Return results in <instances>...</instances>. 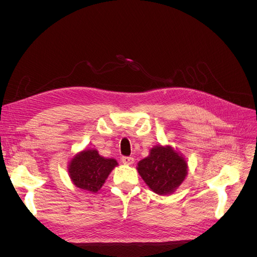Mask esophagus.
<instances>
[{
    "label": "esophagus",
    "instance_id": "34e87169",
    "mask_svg": "<svg viewBox=\"0 0 257 257\" xmlns=\"http://www.w3.org/2000/svg\"><path fill=\"white\" fill-rule=\"evenodd\" d=\"M122 163L124 165H132L134 163V158L132 157H123L122 158Z\"/></svg>",
    "mask_w": 257,
    "mask_h": 257
}]
</instances>
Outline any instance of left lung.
Here are the masks:
<instances>
[{
  "instance_id": "1",
  "label": "left lung",
  "mask_w": 257,
  "mask_h": 257,
  "mask_svg": "<svg viewBox=\"0 0 257 257\" xmlns=\"http://www.w3.org/2000/svg\"><path fill=\"white\" fill-rule=\"evenodd\" d=\"M188 163L170 146H154L147 158L138 162L137 172L159 195L173 194L188 175Z\"/></svg>"
}]
</instances>
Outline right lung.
Instances as JSON below:
<instances>
[{
  "label": "right lung",
  "mask_w": 257,
  "mask_h": 257,
  "mask_svg": "<svg viewBox=\"0 0 257 257\" xmlns=\"http://www.w3.org/2000/svg\"><path fill=\"white\" fill-rule=\"evenodd\" d=\"M118 165L114 159H106L96 149H84L68 163L67 172L72 182L83 191L96 193Z\"/></svg>",
  "instance_id": "1"
}]
</instances>
